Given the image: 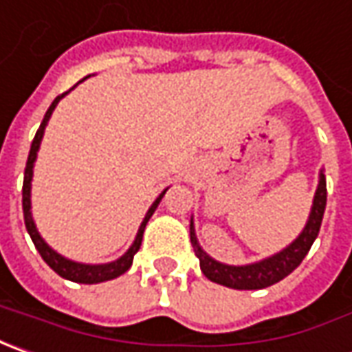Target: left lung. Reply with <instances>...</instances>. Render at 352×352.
<instances>
[{"label":"left lung","mask_w":352,"mask_h":352,"mask_svg":"<svg viewBox=\"0 0 352 352\" xmlns=\"http://www.w3.org/2000/svg\"><path fill=\"white\" fill-rule=\"evenodd\" d=\"M325 202H327V187H325V175L323 171L320 173V183L314 195V204H311V212L302 234L283 251L274 253L273 257L251 263V265H224L214 261L210 255L204 253V249L200 248L197 236H195V228L190 220V243L195 249V255L200 261V269L208 280H212L216 285L228 286V288H236V290H259L267 286L274 285L278 280H283L285 276L292 273L298 265L304 261L308 255L311 243L316 241V237L320 234L321 220L325 212Z\"/></svg>","instance_id":"8db88e82"}]
</instances>
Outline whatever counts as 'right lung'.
Masks as SVG:
<instances>
[{
  "instance_id": "1",
  "label": "right lung",
  "mask_w": 352,
  "mask_h": 352,
  "mask_svg": "<svg viewBox=\"0 0 352 352\" xmlns=\"http://www.w3.org/2000/svg\"><path fill=\"white\" fill-rule=\"evenodd\" d=\"M83 79H81V81H83ZM81 81H79V83H81ZM76 85H78V83H76ZM76 85H74V87H76ZM74 87H72V89H74ZM72 89H69V91H72ZM69 91L58 95L54 101H52V104L48 107V111H46V115H44L41 126H38V130H36V136H34V140H32L29 160H27V167H25V179H23V214H25V226H27V232H29V236H31L34 248L38 249L41 257L46 261V265H48L52 271H56V273L60 274L62 278L74 280V283H79V285H97V283H104V280H113V278L120 276V274H124L128 269H130L132 259H134V255L138 253L140 245H142V236H144L146 224H148V220L152 218V214L155 212V208H157L160 200L164 199V195L167 188H165L164 192L155 199V202H153L152 206H150V210H148V214H146L144 222L140 224V230H138V234H136L134 243L130 245V249H128L126 253H124L120 259L113 261V263H104V265H85V263L69 261L66 259V257H62L60 253H56L54 249L50 248V245L44 241L43 237H41L38 230H36V226H34V220H32L31 181H32V167H34V160H36V152H38V148H41V142H43V136H44V128H46V124H48V120H50L52 111L56 109L58 101H60L62 97H66Z\"/></svg>"
}]
</instances>
